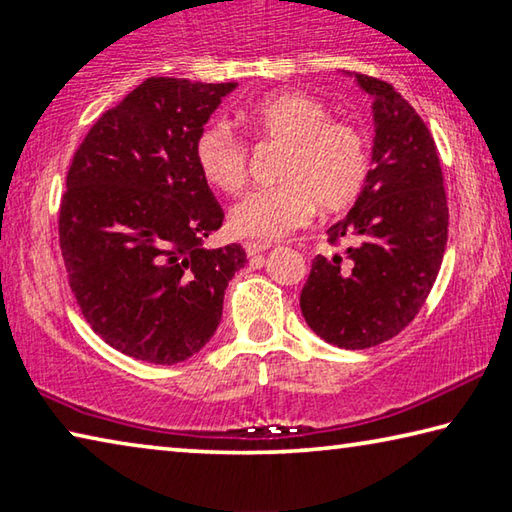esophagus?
Segmentation results:
<instances>
[{
    "mask_svg": "<svg viewBox=\"0 0 512 512\" xmlns=\"http://www.w3.org/2000/svg\"><path fill=\"white\" fill-rule=\"evenodd\" d=\"M266 250H271V244H268V241H248L246 244L248 257H259L262 253H266Z\"/></svg>",
    "mask_w": 512,
    "mask_h": 512,
    "instance_id": "1",
    "label": "esophagus"
}]
</instances>
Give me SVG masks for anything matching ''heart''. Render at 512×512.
<instances>
[{
	"label": "heart",
	"mask_w": 512,
	"mask_h": 512,
	"mask_svg": "<svg viewBox=\"0 0 512 512\" xmlns=\"http://www.w3.org/2000/svg\"><path fill=\"white\" fill-rule=\"evenodd\" d=\"M237 124L259 140L284 144L277 180L230 210L237 237L280 239L305 225L316 205L339 212L357 201L370 176V146L361 128L334 121L323 101L305 92H273L237 110ZM207 185L235 194L246 180V146L228 121H210L194 142Z\"/></svg>",
	"instance_id": "b5f03b06"
}]
</instances>
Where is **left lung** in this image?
<instances>
[{
  "mask_svg": "<svg viewBox=\"0 0 512 512\" xmlns=\"http://www.w3.org/2000/svg\"><path fill=\"white\" fill-rule=\"evenodd\" d=\"M372 99V169L327 237L343 255H318L300 309L320 339L343 350L379 345L411 323L443 264L449 210L436 144L391 83L343 72Z\"/></svg>",
  "mask_w": 512,
  "mask_h": 512,
  "instance_id": "1",
  "label": "left lung"
}]
</instances>
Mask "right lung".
<instances>
[{
    "label": "right lung",
    "instance_id": "right-lung-1",
    "mask_svg": "<svg viewBox=\"0 0 512 512\" xmlns=\"http://www.w3.org/2000/svg\"><path fill=\"white\" fill-rule=\"evenodd\" d=\"M237 83L146 79L85 135L60 205V250L85 320L110 348L173 366L205 348L239 244L203 248L223 210L194 142Z\"/></svg>",
    "mask_w": 512,
    "mask_h": 512
}]
</instances>
